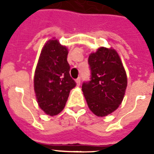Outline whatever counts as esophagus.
I'll list each match as a JSON object with an SVG mask.
<instances>
[{
    "label": "esophagus",
    "mask_w": 154,
    "mask_h": 154,
    "mask_svg": "<svg viewBox=\"0 0 154 154\" xmlns=\"http://www.w3.org/2000/svg\"><path fill=\"white\" fill-rule=\"evenodd\" d=\"M76 84H77V86H80V85H81V78L80 77L76 79Z\"/></svg>",
    "instance_id": "obj_1"
}]
</instances>
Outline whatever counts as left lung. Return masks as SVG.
Returning <instances> with one entry per match:
<instances>
[{"label": "left lung", "mask_w": 154, "mask_h": 154, "mask_svg": "<svg viewBox=\"0 0 154 154\" xmlns=\"http://www.w3.org/2000/svg\"><path fill=\"white\" fill-rule=\"evenodd\" d=\"M91 78L82 85L89 109L97 117H105L119 107L127 87V76L117 52L100 47L90 53Z\"/></svg>", "instance_id": "obj_1"}]
</instances>
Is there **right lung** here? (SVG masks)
Masks as SVG:
<instances>
[{"label":"right lung","instance_id":"obj_1","mask_svg":"<svg viewBox=\"0 0 154 154\" xmlns=\"http://www.w3.org/2000/svg\"><path fill=\"white\" fill-rule=\"evenodd\" d=\"M68 48L53 38L45 44L35 69L34 91L38 105L49 116L65 108L70 90L76 86L69 75Z\"/></svg>","mask_w":154,"mask_h":154}]
</instances>
